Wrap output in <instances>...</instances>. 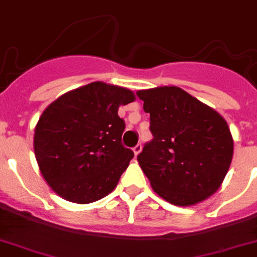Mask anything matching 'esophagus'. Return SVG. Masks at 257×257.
I'll return each mask as SVG.
<instances>
[{
    "instance_id": "1",
    "label": "esophagus",
    "mask_w": 257,
    "mask_h": 257,
    "mask_svg": "<svg viewBox=\"0 0 257 257\" xmlns=\"http://www.w3.org/2000/svg\"><path fill=\"white\" fill-rule=\"evenodd\" d=\"M141 151H142V145H141V143H138V145L136 146V147L133 148V152H134V155L136 156H138L140 155V152Z\"/></svg>"
}]
</instances>
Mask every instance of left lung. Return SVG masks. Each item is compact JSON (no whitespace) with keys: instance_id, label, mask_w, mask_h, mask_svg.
Returning <instances> with one entry per match:
<instances>
[{"instance_id":"left-lung-1","label":"left lung","mask_w":257,"mask_h":257,"mask_svg":"<svg viewBox=\"0 0 257 257\" xmlns=\"http://www.w3.org/2000/svg\"><path fill=\"white\" fill-rule=\"evenodd\" d=\"M137 95L150 112L153 134L137 160L155 193L180 207L213 195L233 156L224 117L176 86L140 90Z\"/></svg>"}]
</instances>
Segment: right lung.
<instances>
[{"label": "right lung", "instance_id": "1", "mask_svg": "<svg viewBox=\"0 0 257 257\" xmlns=\"http://www.w3.org/2000/svg\"><path fill=\"white\" fill-rule=\"evenodd\" d=\"M134 100L133 91L97 81L59 96L43 111L34 153L54 193L88 204L116 188L134 157L121 145L125 123L117 110Z\"/></svg>", "mask_w": 257, "mask_h": 257}]
</instances>
